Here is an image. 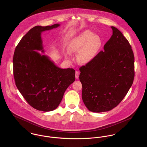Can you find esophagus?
I'll list each match as a JSON object with an SVG mask.
<instances>
[{
  "label": "esophagus",
  "instance_id": "obj_1",
  "mask_svg": "<svg viewBox=\"0 0 147 147\" xmlns=\"http://www.w3.org/2000/svg\"><path fill=\"white\" fill-rule=\"evenodd\" d=\"M79 75H80L79 71H76V72H75V78H76V79H78V78H79Z\"/></svg>",
  "mask_w": 147,
  "mask_h": 147
}]
</instances>
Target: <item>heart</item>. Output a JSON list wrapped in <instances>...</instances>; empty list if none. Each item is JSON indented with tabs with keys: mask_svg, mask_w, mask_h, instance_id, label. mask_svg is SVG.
<instances>
[{
	"mask_svg": "<svg viewBox=\"0 0 147 147\" xmlns=\"http://www.w3.org/2000/svg\"><path fill=\"white\" fill-rule=\"evenodd\" d=\"M102 44L100 36L90 30H85L74 38L69 43L73 52H78V59L82 63L90 62L97 55Z\"/></svg>",
	"mask_w": 147,
	"mask_h": 147,
	"instance_id": "obj_1",
	"label": "heart"
}]
</instances>
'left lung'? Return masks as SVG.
Listing matches in <instances>:
<instances>
[{
  "instance_id": "1",
  "label": "left lung",
  "mask_w": 147,
  "mask_h": 147,
  "mask_svg": "<svg viewBox=\"0 0 147 147\" xmlns=\"http://www.w3.org/2000/svg\"><path fill=\"white\" fill-rule=\"evenodd\" d=\"M111 28L113 35L105 43L104 50L79 68L83 101L89 111L95 113L116 107L126 96L134 79L131 46L121 31Z\"/></svg>"
}]
</instances>
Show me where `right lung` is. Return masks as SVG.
<instances>
[{"mask_svg": "<svg viewBox=\"0 0 147 147\" xmlns=\"http://www.w3.org/2000/svg\"><path fill=\"white\" fill-rule=\"evenodd\" d=\"M59 25L55 24L33 27L21 38L13 55L16 85L26 102L40 111L55 109L67 88L75 82L74 69L60 68L47 56L36 51L44 52L41 37L42 32Z\"/></svg>", "mask_w": 147, "mask_h": 147, "instance_id": "obj_1", "label": "right lung"}]
</instances>
